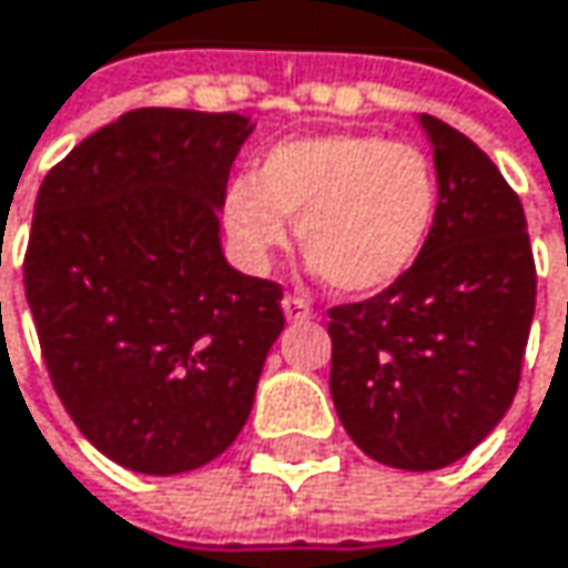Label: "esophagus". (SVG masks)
Listing matches in <instances>:
<instances>
[{
    "label": "esophagus",
    "instance_id": "1",
    "mask_svg": "<svg viewBox=\"0 0 568 568\" xmlns=\"http://www.w3.org/2000/svg\"><path fill=\"white\" fill-rule=\"evenodd\" d=\"M283 312L288 322H305V318H312L315 312H312V305H308V298H302V295H285L283 298Z\"/></svg>",
    "mask_w": 568,
    "mask_h": 568
}]
</instances>
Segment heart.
I'll return each mask as SVG.
<instances>
[{"label":"heart","mask_w":568,"mask_h":568,"mask_svg":"<svg viewBox=\"0 0 568 568\" xmlns=\"http://www.w3.org/2000/svg\"><path fill=\"white\" fill-rule=\"evenodd\" d=\"M440 180L414 144L382 134H312L276 144L223 200L226 233L246 263L266 266L288 240L338 292L397 283L427 250Z\"/></svg>","instance_id":"b5f03b06"}]
</instances>
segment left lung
Instances as JSON below:
<instances>
[{"label":"left lung","mask_w":568,"mask_h":568,"mask_svg":"<svg viewBox=\"0 0 568 568\" xmlns=\"http://www.w3.org/2000/svg\"><path fill=\"white\" fill-rule=\"evenodd\" d=\"M420 124L440 180L430 243L378 295L328 308L338 420L397 470H440L500 424L536 308L516 190L470 138L430 114Z\"/></svg>","instance_id":"8db88e82"}]
</instances>
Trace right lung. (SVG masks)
Returning a JSON list of instances; mask_svg holds the SVG:
<instances>
[{
	"label": "right lung",
	"mask_w": 568,
	"mask_h": 568,
	"mask_svg": "<svg viewBox=\"0 0 568 568\" xmlns=\"http://www.w3.org/2000/svg\"><path fill=\"white\" fill-rule=\"evenodd\" d=\"M250 118L138 108L45 173L26 298L78 430L114 464L171 477L243 430L285 325L283 285L236 273L216 210Z\"/></svg>",
	"instance_id": "obj_1"
}]
</instances>
